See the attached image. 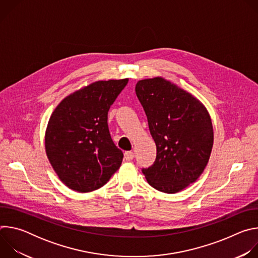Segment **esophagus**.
<instances>
[{
	"label": "esophagus",
	"instance_id": "1",
	"mask_svg": "<svg viewBox=\"0 0 258 258\" xmlns=\"http://www.w3.org/2000/svg\"><path fill=\"white\" fill-rule=\"evenodd\" d=\"M134 157H135V155H134V153H133L132 151H127V152H125V153H124V159H125L126 161H131V160H133V159H134Z\"/></svg>",
	"mask_w": 258,
	"mask_h": 258
}]
</instances>
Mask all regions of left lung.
<instances>
[{"mask_svg": "<svg viewBox=\"0 0 258 258\" xmlns=\"http://www.w3.org/2000/svg\"><path fill=\"white\" fill-rule=\"evenodd\" d=\"M136 94L157 151L154 163L142 172L154 189L177 193L197 180L209 160V113L198 99L162 78L139 81Z\"/></svg>", "mask_w": 258, "mask_h": 258, "instance_id": "8db88e82", "label": "left lung"}]
</instances>
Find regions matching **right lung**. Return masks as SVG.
<instances>
[{
  "label": "right lung",
  "instance_id": "add662e5",
  "mask_svg": "<svg viewBox=\"0 0 258 258\" xmlns=\"http://www.w3.org/2000/svg\"><path fill=\"white\" fill-rule=\"evenodd\" d=\"M128 80L100 81L61 101L48 122V159L65 185L82 193L103 187L120 167L123 153L108 128V111Z\"/></svg>",
  "mask_w": 258,
  "mask_h": 258
}]
</instances>
